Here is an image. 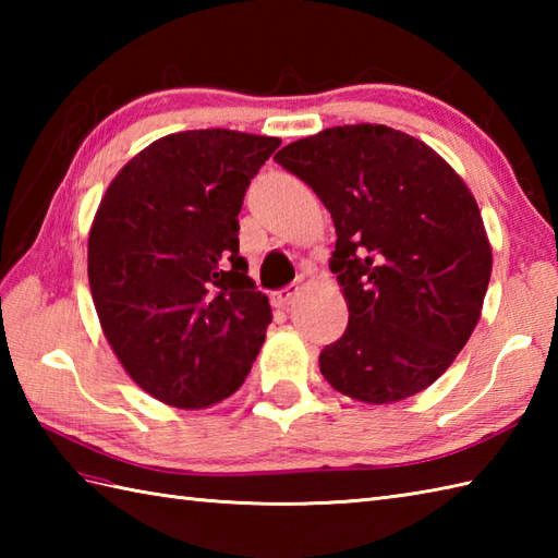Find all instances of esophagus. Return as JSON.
Instances as JSON below:
<instances>
[{
    "instance_id": "1",
    "label": "esophagus",
    "mask_w": 558,
    "mask_h": 558,
    "mask_svg": "<svg viewBox=\"0 0 558 558\" xmlns=\"http://www.w3.org/2000/svg\"><path fill=\"white\" fill-rule=\"evenodd\" d=\"M298 292H300L298 286H288V288L278 290V292H272L270 302H272V306H278V310H286V306L294 300V294H298Z\"/></svg>"
}]
</instances>
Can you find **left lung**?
Masks as SVG:
<instances>
[{"label":"left lung","mask_w":558,"mask_h":558,"mask_svg":"<svg viewBox=\"0 0 558 558\" xmlns=\"http://www.w3.org/2000/svg\"><path fill=\"white\" fill-rule=\"evenodd\" d=\"M324 201L336 225L330 270L350 322L324 348L326 381L384 405L432 386L475 330L492 276L477 201L420 138L345 124L276 153Z\"/></svg>","instance_id":"obj_1"}]
</instances>
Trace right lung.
Returning a JSON list of instances; mask_svg holds the SVG:
<instances>
[{"label": "right lung", "mask_w": 558, "mask_h": 558, "mask_svg": "<svg viewBox=\"0 0 558 558\" xmlns=\"http://www.w3.org/2000/svg\"><path fill=\"white\" fill-rule=\"evenodd\" d=\"M280 138L194 129L153 141L105 192L88 282L126 374L165 405L230 398L266 340L270 304L240 254L246 186Z\"/></svg>", "instance_id": "1"}]
</instances>
